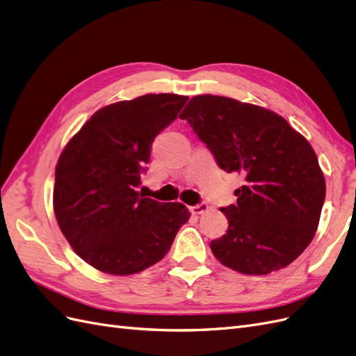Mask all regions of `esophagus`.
Segmentation results:
<instances>
[{
    "label": "esophagus",
    "mask_w": 356,
    "mask_h": 356,
    "mask_svg": "<svg viewBox=\"0 0 356 356\" xmlns=\"http://www.w3.org/2000/svg\"><path fill=\"white\" fill-rule=\"evenodd\" d=\"M208 211V204L207 203H199L196 207H190V212L195 213V215H200Z\"/></svg>",
    "instance_id": "1"
}]
</instances>
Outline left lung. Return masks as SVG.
<instances>
[{"label": "left lung", "instance_id": "left-lung-1", "mask_svg": "<svg viewBox=\"0 0 356 356\" xmlns=\"http://www.w3.org/2000/svg\"><path fill=\"white\" fill-rule=\"evenodd\" d=\"M218 166L245 186L221 208L229 229L211 241L225 267L267 275L293 263L312 242L325 200V179L307 139L279 114L225 96L199 95L179 115Z\"/></svg>", "mask_w": 356, "mask_h": 356}]
</instances>
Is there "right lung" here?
Wrapping results in <instances>:
<instances>
[{"label":"right lung","mask_w":356,"mask_h":356,"mask_svg":"<svg viewBox=\"0 0 356 356\" xmlns=\"http://www.w3.org/2000/svg\"><path fill=\"white\" fill-rule=\"evenodd\" d=\"M188 96L144 95L96 111L63 148L53 209L79 257L108 275H134L170 250L190 212L136 191L154 138L175 120Z\"/></svg>","instance_id":"right-lung-1"}]
</instances>
